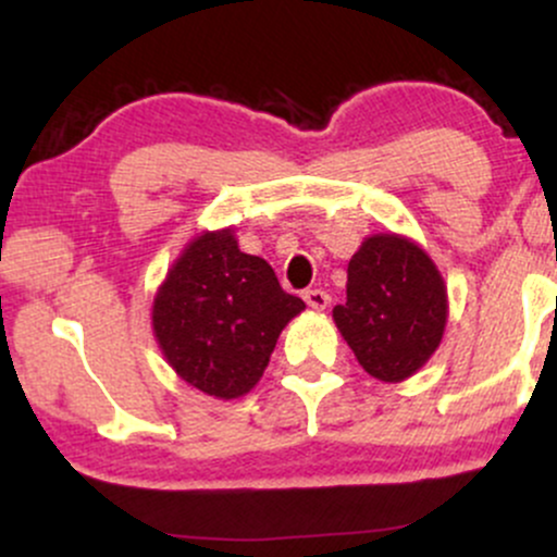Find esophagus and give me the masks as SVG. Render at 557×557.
<instances>
[{
  "mask_svg": "<svg viewBox=\"0 0 557 557\" xmlns=\"http://www.w3.org/2000/svg\"><path fill=\"white\" fill-rule=\"evenodd\" d=\"M304 300H306V306L314 311H324L330 306V296L324 290H306Z\"/></svg>",
  "mask_w": 557,
  "mask_h": 557,
  "instance_id": "1",
  "label": "esophagus"
}]
</instances>
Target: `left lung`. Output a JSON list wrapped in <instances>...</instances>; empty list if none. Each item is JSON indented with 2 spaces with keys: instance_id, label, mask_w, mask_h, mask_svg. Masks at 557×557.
<instances>
[{
  "instance_id": "left-lung-1",
  "label": "left lung",
  "mask_w": 557,
  "mask_h": 557,
  "mask_svg": "<svg viewBox=\"0 0 557 557\" xmlns=\"http://www.w3.org/2000/svg\"><path fill=\"white\" fill-rule=\"evenodd\" d=\"M345 293L332 319L374 380L406 382L443 343L447 285L417 240L389 230L367 235L348 261Z\"/></svg>"
}]
</instances>
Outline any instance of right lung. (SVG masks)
<instances>
[{
	"label": "right lung",
	"mask_w": 557,
	"mask_h": 557,
	"mask_svg": "<svg viewBox=\"0 0 557 557\" xmlns=\"http://www.w3.org/2000/svg\"><path fill=\"white\" fill-rule=\"evenodd\" d=\"M304 309L264 259L240 251L233 227L203 230L157 287L151 330L183 382L235 400L257 387L280 332Z\"/></svg>",
	"instance_id": "right-lung-1"
}]
</instances>
